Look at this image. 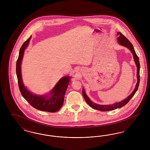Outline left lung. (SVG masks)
I'll return each mask as SVG.
<instances>
[{
  "label": "left lung",
  "instance_id": "8db88e82",
  "mask_svg": "<svg viewBox=\"0 0 150 150\" xmlns=\"http://www.w3.org/2000/svg\"><path fill=\"white\" fill-rule=\"evenodd\" d=\"M117 35L119 36V37H117V40L119 42V43L122 45L124 46L127 48H128L129 50H130L133 55V58L134 59V61L136 62V66L137 67V83L136 84V87L134 90L133 91V92L131 93L127 98H126V99L122 100L121 102H117L115 103L114 104L112 105H100L98 104H96L95 103H94L93 102H92L90 99L89 98V97L87 96V95L86 94L85 91L84 89H83V97L84 98V99L86 100V103L91 106L95 110H100V111H111V110H115L116 108H120L122 106H124V105H125L130 100V99L133 97V96L135 94L137 91L138 90L139 84V71H140V64H139V58L138 57V56L136 54L135 50L133 47L132 44L130 42V41L128 39L124 36L121 33H119L117 32Z\"/></svg>",
  "mask_w": 150,
  "mask_h": 150
}]
</instances>
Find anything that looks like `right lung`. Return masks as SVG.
Instances as JSON below:
<instances>
[{
	"label": "right lung",
	"instance_id": "obj_1",
	"mask_svg": "<svg viewBox=\"0 0 150 150\" xmlns=\"http://www.w3.org/2000/svg\"><path fill=\"white\" fill-rule=\"evenodd\" d=\"M31 38V36L22 44L16 62V74L19 89L23 97L33 107L43 111L55 112L61 108L64 103V95L70 81V77L67 76L61 79L48 95H35L28 91L22 81L21 64L24 51L29 45Z\"/></svg>",
	"mask_w": 150,
	"mask_h": 150
}]
</instances>
